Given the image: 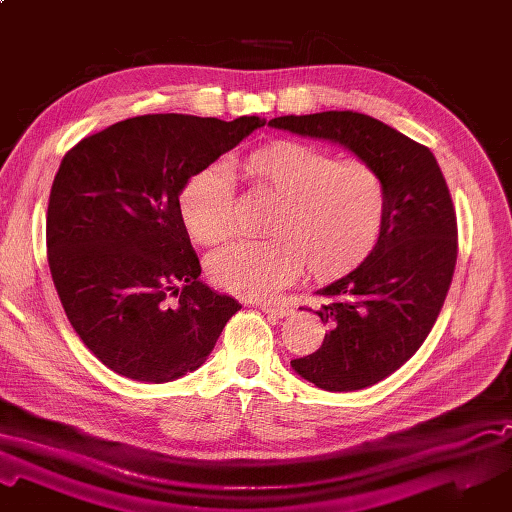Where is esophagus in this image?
Here are the masks:
<instances>
[{
    "mask_svg": "<svg viewBox=\"0 0 512 512\" xmlns=\"http://www.w3.org/2000/svg\"><path fill=\"white\" fill-rule=\"evenodd\" d=\"M260 309L264 313L275 315V317H286L292 313V309L286 303H260Z\"/></svg>",
    "mask_w": 512,
    "mask_h": 512,
    "instance_id": "obj_1",
    "label": "esophagus"
}]
</instances>
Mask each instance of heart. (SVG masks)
I'll return each instance as SVG.
<instances>
[{
	"instance_id": "b5f03b06",
	"label": "heart",
	"mask_w": 512,
	"mask_h": 512,
	"mask_svg": "<svg viewBox=\"0 0 512 512\" xmlns=\"http://www.w3.org/2000/svg\"><path fill=\"white\" fill-rule=\"evenodd\" d=\"M258 195L273 199L264 239H243L207 258L214 284L260 298L301 273L315 279L349 273L373 252L385 216V184L362 161H341L317 146L275 139L239 161ZM180 216L201 245H220L237 231L233 186L218 169H203L184 184Z\"/></svg>"
}]
</instances>
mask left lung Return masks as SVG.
Here are the masks:
<instances>
[{"instance_id":"8db88e82","label":"left lung","mask_w":512,"mask_h":512,"mask_svg":"<svg viewBox=\"0 0 512 512\" xmlns=\"http://www.w3.org/2000/svg\"><path fill=\"white\" fill-rule=\"evenodd\" d=\"M275 129L349 148L385 184L377 245L356 271L317 290L315 313L330 332L322 347L292 360L328 392H354L390 377L421 347L443 309L457 260V220L434 154L358 112L279 116Z\"/></svg>"}]
</instances>
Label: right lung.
Here are the masks:
<instances>
[{"mask_svg":"<svg viewBox=\"0 0 512 512\" xmlns=\"http://www.w3.org/2000/svg\"><path fill=\"white\" fill-rule=\"evenodd\" d=\"M258 127V116L146 114L63 156L48 199V267L69 324L114 373L148 383L192 373L241 309L199 279L178 199Z\"/></svg>","mask_w":512,"mask_h":512,"instance_id":"obj_1","label":"right lung"}]
</instances>
